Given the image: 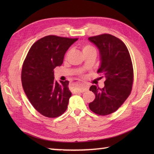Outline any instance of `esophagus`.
I'll return each instance as SVG.
<instances>
[{
  "label": "esophagus",
  "instance_id": "esophagus-1",
  "mask_svg": "<svg viewBox=\"0 0 154 154\" xmlns=\"http://www.w3.org/2000/svg\"><path fill=\"white\" fill-rule=\"evenodd\" d=\"M72 86H73V91L75 93H83L89 89V87L86 85L80 83L79 82L73 83Z\"/></svg>",
  "mask_w": 154,
  "mask_h": 154
}]
</instances>
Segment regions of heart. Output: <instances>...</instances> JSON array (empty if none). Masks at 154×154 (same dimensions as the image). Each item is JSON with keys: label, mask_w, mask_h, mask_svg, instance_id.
<instances>
[{"label": "heart", "mask_w": 154, "mask_h": 154, "mask_svg": "<svg viewBox=\"0 0 154 154\" xmlns=\"http://www.w3.org/2000/svg\"><path fill=\"white\" fill-rule=\"evenodd\" d=\"M82 51L83 54L89 53H96V49L92 46V45H85L82 48Z\"/></svg>", "instance_id": "1"}]
</instances>
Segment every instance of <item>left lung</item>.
Returning <instances> with one entry per match:
<instances>
[{"label":"left lung","mask_w":154,"mask_h":154,"mask_svg":"<svg viewBox=\"0 0 154 154\" xmlns=\"http://www.w3.org/2000/svg\"><path fill=\"white\" fill-rule=\"evenodd\" d=\"M99 51L100 66L97 73L106 78L102 89L95 85L89 90L95 99L89 109L99 115H108L119 109L130 95L133 83V67L129 51L120 39L110 34L88 38Z\"/></svg>","instance_id":"obj_1"}]
</instances>
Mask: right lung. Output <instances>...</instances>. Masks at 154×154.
I'll list each match as a JSON object with an SVG mask.
<instances>
[{"instance_id":"add662e5","label":"right lung","mask_w":154,"mask_h":154,"mask_svg":"<svg viewBox=\"0 0 154 154\" xmlns=\"http://www.w3.org/2000/svg\"><path fill=\"white\" fill-rule=\"evenodd\" d=\"M77 38L48 35L32 45L22 69V83L34 109L49 118L67 110L71 96L69 81L54 79V69L63 63L64 55Z\"/></svg>"}]
</instances>
